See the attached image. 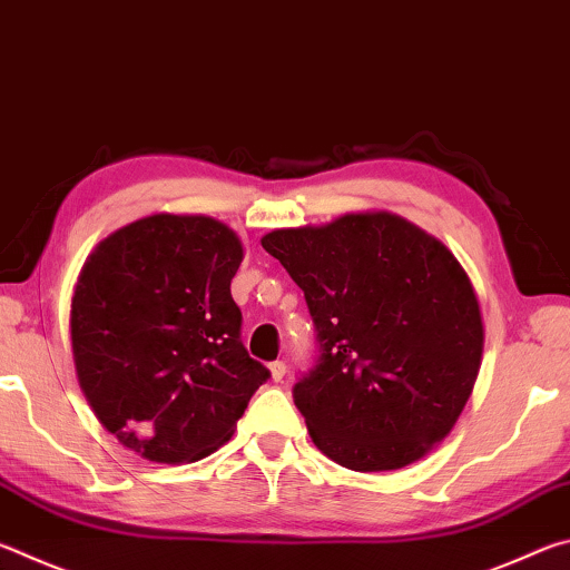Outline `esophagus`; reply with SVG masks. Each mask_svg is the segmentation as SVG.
<instances>
[{
    "instance_id": "obj_1",
    "label": "esophagus",
    "mask_w": 570,
    "mask_h": 570,
    "mask_svg": "<svg viewBox=\"0 0 570 570\" xmlns=\"http://www.w3.org/2000/svg\"><path fill=\"white\" fill-rule=\"evenodd\" d=\"M268 372H272L274 382H282L284 374H286V364L284 362H272V364H268Z\"/></svg>"
}]
</instances>
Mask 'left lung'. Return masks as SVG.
I'll use <instances>...</instances> for the list:
<instances>
[{
  "mask_svg": "<svg viewBox=\"0 0 570 570\" xmlns=\"http://www.w3.org/2000/svg\"><path fill=\"white\" fill-rule=\"evenodd\" d=\"M262 246L316 324L320 360L294 384L314 445L356 472L428 455L465 410L485 342L455 254L390 210L278 228Z\"/></svg>",
  "mask_w": 570,
  "mask_h": 570,
  "instance_id": "8db88e82",
  "label": "left lung"
}]
</instances>
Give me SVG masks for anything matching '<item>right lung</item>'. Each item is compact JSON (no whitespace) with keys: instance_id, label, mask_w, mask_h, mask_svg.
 <instances>
[{"instance_id":"obj_1","label":"right lung","mask_w":570,"mask_h":570,"mask_svg":"<svg viewBox=\"0 0 570 570\" xmlns=\"http://www.w3.org/2000/svg\"><path fill=\"white\" fill-rule=\"evenodd\" d=\"M244 244L210 216L153 214L102 238L75 284L77 382L150 462H196L234 435L268 370L240 344L230 278Z\"/></svg>"}]
</instances>
